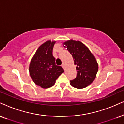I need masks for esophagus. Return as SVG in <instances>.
Wrapping results in <instances>:
<instances>
[{"label":"esophagus","instance_id":"obj_1","mask_svg":"<svg viewBox=\"0 0 124 124\" xmlns=\"http://www.w3.org/2000/svg\"><path fill=\"white\" fill-rule=\"evenodd\" d=\"M62 67H63V68L64 69H65V64H64V63H62Z\"/></svg>","mask_w":124,"mask_h":124}]
</instances>
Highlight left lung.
I'll return each mask as SVG.
<instances>
[{"label":"left lung","instance_id":"left-lung-1","mask_svg":"<svg viewBox=\"0 0 124 124\" xmlns=\"http://www.w3.org/2000/svg\"><path fill=\"white\" fill-rule=\"evenodd\" d=\"M73 56L76 65V78L70 81V85L77 89H83L90 85L95 79L98 70V65L94 55L84 43L80 41L68 40L63 42Z\"/></svg>","mask_w":124,"mask_h":124}]
</instances>
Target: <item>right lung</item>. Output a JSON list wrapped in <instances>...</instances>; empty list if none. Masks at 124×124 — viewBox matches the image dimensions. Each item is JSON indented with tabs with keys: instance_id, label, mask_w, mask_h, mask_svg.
Listing matches in <instances>:
<instances>
[{
	"instance_id": "obj_1",
	"label": "right lung",
	"mask_w": 124,
	"mask_h": 124,
	"mask_svg": "<svg viewBox=\"0 0 124 124\" xmlns=\"http://www.w3.org/2000/svg\"><path fill=\"white\" fill-rule=\"evenodd\" d=\"M56 41L48 40L39 47L31 59L29 72L33 82L42 88H49L55 83L63 69L55 64L53 49Z\"/></svg>"
}]
</instances>
